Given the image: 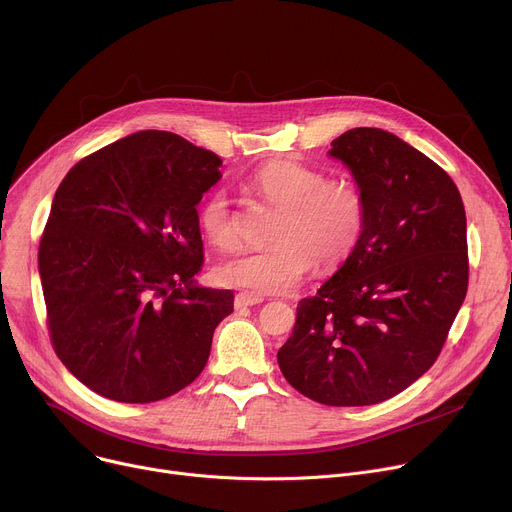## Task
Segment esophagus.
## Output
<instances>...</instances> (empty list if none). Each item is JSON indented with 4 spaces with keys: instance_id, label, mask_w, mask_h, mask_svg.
I'll return each mask as SVG.
<instances>
[{
    "instance_id": "esophagus-1",
    "label": "esophagus",
    "mask_w": 512,
    "mask_h": 512,
    "mask_svg": "<svg viewBox=\"0 0 512 512\" xmlns=\"http://www.w3.org/2000/svg\"><path fill=\"white\" fill-rule=\"evenodd\" d=\"M262 301H264L262 295H256V293H238L236 299H234V305H236V309H244V307L260 305Z\"/></svg>"
}]
</instances>
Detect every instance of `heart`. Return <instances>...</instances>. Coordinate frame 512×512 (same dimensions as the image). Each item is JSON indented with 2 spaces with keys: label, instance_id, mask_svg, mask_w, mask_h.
<instances>
[{
  "label": "heart",
  "instance_id": "heart-1",
  "mask_svg": "<svg viewBox=\"0 0 512 512\" xmlns=\"http://www.w3.org/2000/svg\"><path fill=\"white\" fill-rule=\"evenodd\" d=\"M250 189L282 209L272 232L276 244L219 264V285L256 295L287 293L315 264L337 266L358 248L368 205L354 181L327 179L323 170L297 160H272L252 175ZM199 223L219 252L242 246L240 219L223 193H213L203 203Z\"/></svg>",
  "mask_w": 512,
  "mask_h": 512
}]
</instances>
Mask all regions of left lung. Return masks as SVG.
I'll use <instances>...</instances> for the list:
<instances>
[{
    "mask_svg": "<svg viewBox=\"0 0 512 512\" xmlns=\"http://www.w3.org/2000/svg\"><path fill=\"white\" fill-rule=\"evenodd\" d=\"M368 205L358 248L278 350L293 388L329 407L382 403L437 360L468 291L466 211L445 170L380 128L331 142Z\"/></svg>",
    "mask_w": 512,
    "mask_h": 512,
    "instance_id": "1",
    "label": "left lung"
}]
</instances>
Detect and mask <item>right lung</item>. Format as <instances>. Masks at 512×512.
Instances as JSON below:
<instances>
[{"mask_svg":"<svg viewBox=\"0 0 512 512\" xmlns=\"http://www.w3.org/2000/svg\"><path fill=\"white\" fill-rule=\"evenodd\" d=\"M221 158L160 130L81 158L52 199L38 268L52 348L118 403H154L205 368L234 293L201 289L197 205Z\"/></svg>","mask_w":512,"mask_h":512,"instance_id":"right-lung-1","label":"right lung"}]
</instances>
